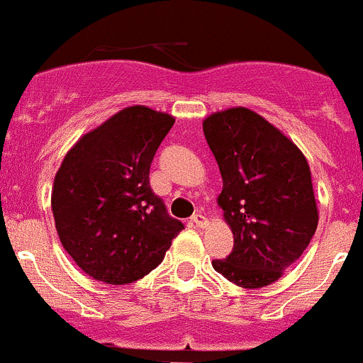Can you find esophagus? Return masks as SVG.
<instances>
[{"mask_svg": "<svg viewBox=\"0 0 363 363\" xmlns=\"http://www.w3.org/2000/svg\"><path fill=\"white\" fill-rule=\"evenodd\" d=\"M191 220H193V224H196L198 228H205L208 224L207 217H205L203 213H196V216L191 217Z\"/></svg>", "mask_w": 363, "mask_h": 363, "instance_id": "34e87169", "label": "esophagus"}]
</instances>
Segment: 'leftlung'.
Listing matches in <instances>:
<instances>
[{"mask_svg":"<svg viewBox=\"0 0 363 363\" xmlns=\"http://www.w3.org/2000/svg\"><path fill=\"white\" fill-rule=\"evenodd\" d=\"M203 133L223 177L217 205L233 233L231 254L213 269L243 289L277 281L310 245L318 208L303 151L249 108L203 120Z\"/></svg>","mask_w":363,"mask_h":363,"instance_id":"obj_1","label":"left lung"}]
</instances>
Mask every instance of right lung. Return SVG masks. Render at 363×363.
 <instances>
[{
	"instance_id": "add662e5",
	"label": "right lung",
	"mask_w": 363,
	"mask_h": 363,
	"mask_svg": "<svg viewBox=\"0 0 363 363\" xmlns=\"http://www.w3.org/2000/svg\"><path fill=\"white\" fill-rule=\"evenodd\" d=\"M174 121L169 113L130 106L64 156L53 179V219L62 247L94 280H140L184 230L150 186L151 162Z\"/></svg>"
}]
</instances>
